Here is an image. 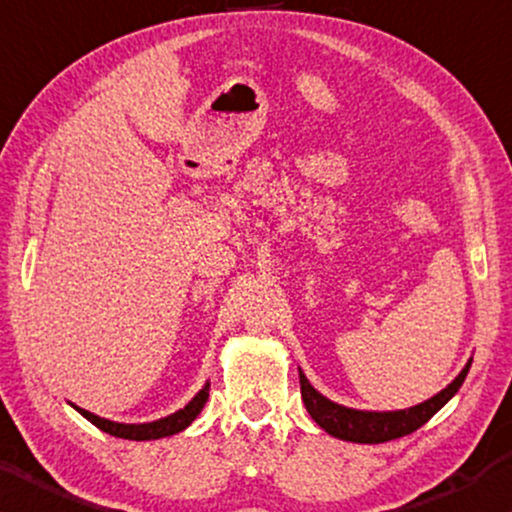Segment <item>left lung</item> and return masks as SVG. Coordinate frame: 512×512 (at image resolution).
<instances>
[{
	"label": "left lung",
	"instance_id": "8db88e82",
	"mask_svg": "<svg viewBox=\"0 0 512 512\" xmlns=\"http://www.w3.org/2000/svg\"><path fill=\"white\" fill-rule=\"evenodd\" d=\"M470 363H473V358H470L466 367L459 372V377H456L447 388H442L438 395L410 407V410L395 412H365L332 403V400H327L325 395H320L316 388L309 384V379L304 377L302 370H299V384H302V400L306 405V412L311 414V419L316 421L325 433H330L332 438L339 440L379 445V442L403 438V435H410L417 431V428L424 426L440 407H445L449 400L454 398V393L459 391L463 379H466Z\"/></svg>",
	"mask_w": 512,
	"mask_h": 512
}]
</instances>
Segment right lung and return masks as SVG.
I'll return each instance as SVG.
<instances>
[{
	"label": "right lung",
	"mask_w": 512,
	"mask_h": 512,
	"mask_svg": "<svg viewBox=\"0 0 512 512\" xmlns=\"http://www.w3.org/2000/svg\"><path fill=\"white\" fill-rule=\"evenodd\" d=\"M208 393H210V384L206 381V386H203L201 391L196 393L185 407H182V410H177L175 414H168V417H163L159 421H149V424H117V421L102 419V417H98V414L81 410V407H77V405H72V407L81 414V417H86L88 421H91L93 426H98L100 431L114 435V438L159 440V438H168V435L185 431V428L192 424L196 417H199V412L203 410V405H206V400H208Z\"/></svg>",
	"instance_id": "right-lung-1"
}]
</instances>
